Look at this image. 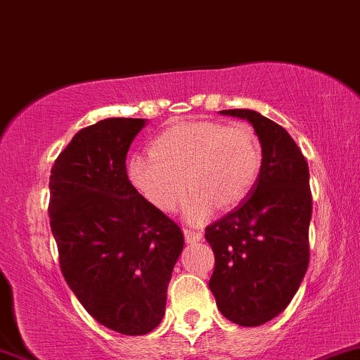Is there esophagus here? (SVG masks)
<instances>
[{
	"label": "esophagus",
	"mask_w": 360,
	"mask_h": 360,
	"mask_svg": "<svg viewBox=\"0 0 360 360\" xmlns=\"http://www.w3.org/2000/svg\"><path fill=\"white\" fill-rule=\"evenodd\" d=\"M183 232H184L186 242H188V243H196V242H200L201 238H203V233H201L200 230H193V229H183Z\"/></svg>",
	"instance_id": "1"
}]
</instances>
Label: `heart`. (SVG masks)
<instances>
[{
    "mask_svg": "<svg viewBox=\"0 0 360 360\" xmlns=\"http://www.w3.org/2000/svg\"><path fill=\"white\" fill-rule=\"evenodd\" d=\"M260 167L262 146L252 127L191 122L164 130L152 142V154L131 157L128 176L162 212H174L188 186L184 213L200 223L217 206L230 210L243 203L257 184Z\"/></svg>",
    "mask_w": 360,
    "mask_h": 360,
    "instance_id": "b5f03b06",
    "label": "heart"
}]
</instances>
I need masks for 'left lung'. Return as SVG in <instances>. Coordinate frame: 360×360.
I'll list each match as a JSON object with an SVG mask.
<instances>
[{"mask_svg": "<svg viewBox=\"0 0 360 360\" xmlns=\"http://www.w3.org/2000/svg\"><path fill=\"white\" fill-rule=\"evenodd\" d=\"M221 113L252 123L262 146V167L250 196L205 229L214 252L208 286L223 316L257 326L286 309L308 269V162L291 135L257 111Z\"/></svg>", "mask_w": 360, "mask_h": 360, "instance_id": "1", "label": "left lung"}]
</instances>
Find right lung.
I'll return each instance as SVG.
<instances>
[{
    "mask_svg": "<svg viewBox=\"0 0 360 360\" xmlns=\"http://www.w3.org/2000/svg\"><path fill=\"white\" fill-rule=\"evenodd\" d=\"M143 118H106L74 135L51 171L52 235L65 283L98 323L146 335L162 320L184 237L140 194L127 152Z\"/></svg>",
    "mask_w": 360,
    "mask_h": 360,
    "instance_id": "add662e5",
    "label": "right lung"
}]
</instances>
